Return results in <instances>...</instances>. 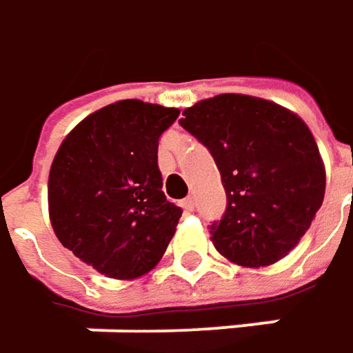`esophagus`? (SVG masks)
Returning a JSON list of instances; mask_svg holds the SVG:
<instances>
[{"mask_svg": "<svg viewBox=\"0 0 353 353\" xmlns=\"http://www.w3.org/2000/svg\"><path fill=\"white\" fill-rule=\"evenodd\" d=\"M181 206H183V210H185V212H194V208H196V200H194V196L185 198V200L181 202Z\"/></svg>", "mask_w": 353, "mask_h": 353, "instance_id": "obj_1", "label": "esophagus"}]
</instances>
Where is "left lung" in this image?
I'll return each instance as SVG.
<instances>
[{"label": "left lung", "mask_w": 353, "mask_h": 353, "mask_svg": "<svg viewBox=\"0 0 353 353\" xmlns=\"http://www.w3.org/2000/svg\"><path fill=\"white\" fill-rule=\"evenodd\" d=\"M179 125L206 145L226 190L210 228L216 250L239 267H269L309 230L325 194V165L297 112L248 94H218L183 111Z\"/></svg>", "instance_id": "left-lung-1"}]
</instances>
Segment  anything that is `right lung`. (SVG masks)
I'll return each mask as SVG.
<instances>
[{"label":"right lung","mask_w":353,"mask_h":353,"mask_svg":"<svg viewBox=\"0 0 353 353\" xmlns=\"http://www.w3.org/2000/svg\"><path fill=\"white\" fill-rule=\"evenodd\" d=\"M179 109L125 99L90 112L60 143L48 177L54 234L77 259L119 281L143 276L176 234L157 165Z\"/></svg>","instance_id":"add662e5"}]
</instances>
